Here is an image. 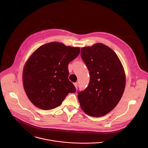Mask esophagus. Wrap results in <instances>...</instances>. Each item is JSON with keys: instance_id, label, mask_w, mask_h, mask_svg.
<instances>
[{"instance_id": "1", "label": "esophagus", "mask_w": 148, "mask_h": 148, "mask_svg": "<svg viewBox=\"0 0 148 148\" xmlns=\"http://www.w3.org/2000/svg\"><path fill=\"white\" fill-rule=\"evenodd\" d=\"M74 86H75V88L77 89V87H78V82H75V83H74Z\"/></svg>"}]
</instances>
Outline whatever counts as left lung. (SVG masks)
Here are the masks:
<instances>
[{
    "instance_id": "1",
    "label": "left lung",
    "mask_w": 148,
    "mask_h": 148,
    "mask_svg": "<svg viewBox=\"0 0 148 148\" xmlns=\"http://www.w3.org/2000/svg\"><path fill=\"white\" fill-rule=\"evenodd\" d=\"M81 56L90 75L87 87L78 91L81 107L90 116H102L116 106L123 95V67L116 53L101 43L81 48Z\"/></svg>"
}]
</instances>
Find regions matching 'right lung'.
Returning a JSON list of instances; mask_svg holds the SVG:
<instances>
[{"instance_id": "obj_1", "label": "right lung", "mask_w": 148, "mask_h": 148, "mask_svg": "<svg viewBox=\"0 0 148 148\" xmlns=\"http://www.w3.org/2000/svg\"><path fill=\"white\" fill-rule=\"evenodd\" d=\"M79 52V47L52 42L32 54L23 69V82L29 99L35 106L44 110L54 109L69 93L75 92V87L68 78V66Z\"/></svg>"}]
</instances>
